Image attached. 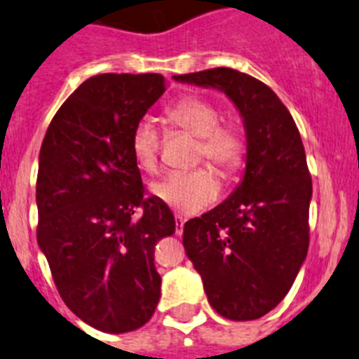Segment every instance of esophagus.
<instances>
[{
    "label": "esophagus",
    "instance_id": "34e87169",
    "mask_svg": "<svg viewBox=\"0 0 359 359\" xmlns=\"http://www.w3.org/2000/svg\"><path fill=\"white\" fill-rule=\"evenodd\" d=\"M184 223H186V219H184L182 216L175 217V232L179 233V236L184 232Z\"/></svg>",
    "mask_w": 359,
    "mask_h": 359
}]
</instances>
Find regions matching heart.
Segmentation results:
<instances>
[{"instance_id": "obj_1", "label": "heart", "mask_w": 359, "mask_h": 359, "mask_svg": "<svg viewBox=\"0 0 359 359\" xmlns=\"http://www.w3.org/2000/svg\"><path fill=\"white\" fill-rule=\"evenodd\" d=\"M164 118L170 126L195 136V163L207 161L219 172L239 170L246 157V138L233 122H223L216 104L203 97L187 95L172 104ZM161 136L156 127L143 120L130 134V154L143 173L154 175L159 168ZM157 200L180 214H196L219 196V182L209 168L175 172L152 186Z\"/></svg>"}]
</instances>
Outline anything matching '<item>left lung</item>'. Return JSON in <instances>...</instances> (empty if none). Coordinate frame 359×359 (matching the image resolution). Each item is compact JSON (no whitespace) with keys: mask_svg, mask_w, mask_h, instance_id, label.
Segmentation results:
<instances>
[{"mask_svg":"<svg viewBox=\"0 0 359 359\" xmlns=\"http://www.w3.org/2000/svg\"><path fill=\"white\" fill-rule=\"evenodd\" d=\"M225 92L244 118L246 172L230 198L184 225V248L210 306L230 320L273 310L310 244L311 177L296 122L276 93L229 67L173 76Z\"/></svg>","mask_w":359,"mask_h":359,"instance_id":"left-lung-1","label":"left lung"}]
</instances>
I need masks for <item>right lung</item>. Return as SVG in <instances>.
<instances>
[{"label": "right lung", "instance_id": "add662e5", "mask_svg": "<svg viewBox=\"0 0 359 359\" xmlns=\"http://www.w3.org/2000/svg\"><path fill=\"white\" fill-rule=\"evenodd\" d=\"M166 90L161 74H99L53 116L36 175V241L63 303L106 333L149 323L161 296L154 248L175 233L149 196L130 134Z\"/></svg>", "mask_w": 359, "mask_h": 359}]
</instances>
